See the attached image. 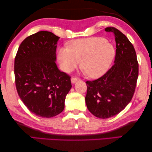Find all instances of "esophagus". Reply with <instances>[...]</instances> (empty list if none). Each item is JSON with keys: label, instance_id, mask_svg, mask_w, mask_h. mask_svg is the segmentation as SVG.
Returning a JSON list of instances; mask_svg holds the SVG:
<instances>
[{"label": "esophagus", "instance_id": "1", "mask_svg": "<svg viewBox=\"0 0 152 152\" xmlns=\"http://www.w3.org/2000/svg\"><path fill=\"white\" fill-rule=\"evenodd\" d=\"M78 80H79V78L77 77H71V82L73 83H75L76 81H77Z\"/></svg>", "mask_w": 152, "mask_h": 152}]
</instances>
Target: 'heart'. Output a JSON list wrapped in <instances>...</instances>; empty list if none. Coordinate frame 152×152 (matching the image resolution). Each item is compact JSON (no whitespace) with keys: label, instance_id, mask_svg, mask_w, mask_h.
Segmentation results:
<instances>
[{"label":"heart","instance_id":"obj_1","mask_svg":"<svg viewBox=\"0 0 152 152\" xmlns=\"http://www.w3.org/2000/svg\"><path fill=\"white\" fill-rule=\"evenodd\" d=\"M115 54L113 44L105 38L95 37L71 42L69 47L59 48L57 57L65 72L73 71L81 61L84 72L90 77L97 78L108 70Z\"/></svg>","mask_w":152,"mask_h":152}]
</instances>
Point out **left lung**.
<instances>
[{
    "label": "left lung",
    "mask_w": 152,
    "mask_h": 152,
    "mask_svg": "<svg viewBox=\"0 0 152 152\" xmlns=\"http://www.w3.org/2000/svg\"><path fill=\"white\" fill-rule=\"evenodd\" d=\"M105 31L115 36L114 64L99 78L86 82L87 107L99 118L112 117L124 110L135 93L139 75V64L133 44L115 27H106Z\"/></svg>",
    "instance_id": "left-lung-1"
}]
</instances>
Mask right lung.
<instances>
[{
	"mask_svg": "<svg viewBox=\"0 0 152 152\" xmlns=\"http://www.w3.org/2000/svg\"><path fill=\"white\" fill-rule=\"evenodd\" d=\"M59 38L46 31L32 34L21 42L15 58L18 95L29 111L43 118L63 111L72 87L71 77L59 71L55 63Z\"/></svg>",
	"mask_w": 152,
	"mask_h": 152,
	"instance_id": "right-lung-1",
	"label": "right lung"
}]
</instances>
